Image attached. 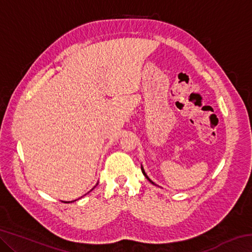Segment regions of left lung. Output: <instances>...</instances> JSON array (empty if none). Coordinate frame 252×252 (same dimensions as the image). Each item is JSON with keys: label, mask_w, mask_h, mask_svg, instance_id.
I'll list each match as a JSON object with an SVG mask.
<instances>
[{"label": "left lung", "mask_w": 252, "mask_h": 252, "mask_svg": "<svg viewBox=\"0 0 252 252\" xmlns=\"http://www.w3.org/2000/svg\"><path fill=\"white\" fill-rule=\"evenodd\" d=\"M141 170H142V173H143V174H144V177H146V178H147V179H148V180H149V181H150V182H151V183H153V182H152V181H151V180H150V179H149V177H148V176H147V173H146V172H144V170H143V168H142V167H141ZM153 185H155V183H153Z\"/></svg>", "instance_id": "left-lung-1"}]
</instances>
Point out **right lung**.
<instances>
[{
  "mask_svg": "<svg viewBox=\"0 0 252 252\" xmlns=\"http://www.w3.org/2000/svg\"><path fill=\"white\" fill-rule=\"evenodd\" d=\"M75 201V200H74ZM63 202H66V203H70V202H73V201H63Z\"/></svg>",
  "mask_w": 252,
  "mask_h": 252,
  "instance_id": "obj_1",
  "label": "right lung"
}]
</instances>
